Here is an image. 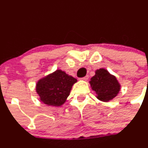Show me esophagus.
<instances>
[{"label":"esophagus","instance_id":"esophagus-1","mask_svg":"<svg viewBox=\"0 0 148 148\" xmlns=\"http://www.w3.org/2000/svg\"><path fill=\"white\" fill-rule=\"evenodd\" d=\"M88 78H89V76L86 75V76H85V77H81V78H80V80H88Z\"/></svg>","mask_w":148,"mask_h":148}]
</instances>
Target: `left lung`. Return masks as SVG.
I'll return each instance as SVG.
<instances>
[{
  "instance_id": "1",
  "label": "left lung",
  "mask_w": 148,
  "mask_h": 148,
  "mask_svg": "<svg viewBox=\"0 0 148 148\" xmlns=\"http://www.w3.org/2000/svg\"><path fill=\"white\" fill-rule=\"evenodd\" d=\"M92 89L97 94L99 100L109 101L115 97L120 90L116 78L104 68L97 70L90 81Z\"/></svg>"
}]
</instances>
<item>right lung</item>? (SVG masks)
<instances>
[{
	"instance_id": "1",
	"label": "right lung",
	"mask_w": 148,
	"mask_h": 148,
	"mask_svg": "<svg viewBox=\"0 0 148 148\" xmlns=\"http://www.w3.org/2000/svg\"><path fill=\"white\" fill-rule=\"evenodd\" d=\"M77 80L64 71L57 70L41 79L36 84V92L40 100L49 106H61L69 96L73 85Z\"/></svg>"
}]
</instances>
